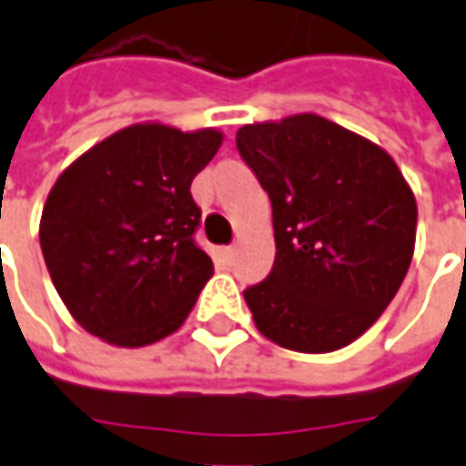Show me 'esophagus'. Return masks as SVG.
Wrapping results in <instances>:
<instances>
[{
    "label": "esophagus",
    "mask_w": 466,
    "mask_h": 466,
    "mask_svg": "<svg viewBox=\"0 0 466 466\" xmlns=\"http://www.w3.org/2000/svg\"><path fill=\"white\" fill-rule=\"evenodd\" d=\"M222 252H224V259H227V262H232L234 255H237V249H234V247H224Z\"/></svg>",
    "instance_id": "34e87169"
}]
</instances>
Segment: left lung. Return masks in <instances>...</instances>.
Here are the masks:
<instances>
[{
	"instance_id": "left-lung-1",
	"label": "left lung",
	"mask_w": 466,
	"mask_h": 466,
	"mask_svg": "<svg viewBox=\"0 0 466 466\" xmlns=\"http://www.w3.org/2000/svg\"><path fill=\"white\" fill-rule=\"evenodd\" d=\"M237 148L272 201L278 247L244 289L257 330L298 353L346 348L409 272L414 191L380 146L315 113L242 126Z\"/></svg>"
}]
</instances>
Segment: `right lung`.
<instances>
[{
    "label": "right lung",
    "instance_id": "1",
    "mask_svg": "<svg viewBox=\"0 0 466 466\" xmlns=\"http://www.w3.org/2000/svg\"><path fill=\"white\" fill-rule=\"evenodd\" d=\"M217 128L136 123L57 177L40 219L45 265L87 333L118 348L177 333L214 275L197 247L191 181L219 151Z\"/></svg>",
    "mask_w": 466,
    "mask_h": 466
}]
</instances>
